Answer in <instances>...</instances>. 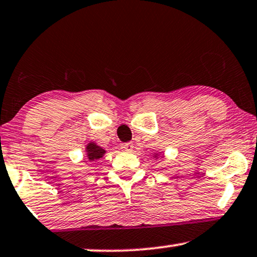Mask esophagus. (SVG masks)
<instances>
[{"instance_id":"esophagus-1","label":"esophagus","mask_w":257,"mask_h":257,"mask_svg":"<svg viewBox=\"0 0 257 257\" xmlns=\"http://www.w3.org/2000/svg\"><path fill=\"white\" fill-rule=\"evenodd\" d=\"M122 149L125 150V152H128V153H132L133 150H134V143H133V142L124 143V145L122 146Z\"/></svg>"}]
</instances>
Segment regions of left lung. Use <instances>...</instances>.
Segmentation results:
<instances>
[{"label":"left lung","instance_id":"left-lung-1","mask_svg":"<svg viewBox=\"0 0 257 257\" xmlns=\"http://www.w3.org/2000/svg\"><path fill=\"white\" fill-rule=\"evenodd\" d=\"M164 155H162L161 156V154H159V153H154V159H159V157H163Z\"/></svg>","mask_w":257,"mask_h":257}]
</instances>
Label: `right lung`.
I'll list each match as a JSON object with an SVG mask.
<instances>
[{
    "label": "right lung",
    "mask_w": 257,
    "mask_h": 257,
    "mask_svg": "<svg viewBox=\"0 0 257 257\" xmlns=\"http://www.w3.org/2000/svg\"><path fill=\"white\" fill-rule=\"evenodd\" d=\"M105 153H107V150H105L104 148H102L101 146H98L96 142L87 143V146H85V149H84L85 159H87L88 161H90V162L102 159V157L104 156Z\"/></svg>",
    "instance_id": "1"
}]
</instances>
